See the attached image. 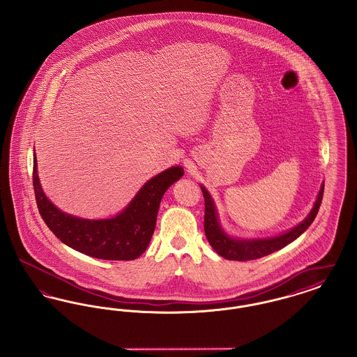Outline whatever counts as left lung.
I'll return each mask as SVG.
<instances>
[{
  "label": "left lung",
  "instance_id": "left-lung-1",
  "mask_svg": "<svg viewBox=\"0 0 357 357\" xmlns=\"http://www.w3.org/2000/svg\"><path fill=\"white\" fill-rule=\"evenodd\" d=\"M204 192V234L211 245V248L218 255L231 261H250L257 259L265 255H272L274 252L285 248L289 243H291L294 239L300 237L306 229L314 221L320 204L323 201L324 183L320 187V191L317 194L316 202L313 204L310 213L307 214L304 221L294 226L288 231L266 238H236L230 237L223 229H222L218 211L215 204L210 195V192L206 190L204 185H199Z\"/></svg>",
  "mask_w": 357,
  "mask_h": 357
}]
</instances>
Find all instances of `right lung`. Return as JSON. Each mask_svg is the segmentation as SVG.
<instances>
[{
  "instance_id": "add662e5",
  "label": "right lung",
  "mask_w": 357,
  "mask_h": 357,
  "mask_svg": "<svg viewBox=\"0 0 357 357\" xmlns=\"http://www.w3.org/2000/svg\"><path fill=\"white\" fill-rule=\"evenodd\" d=\"M174 166L147 181L123 211L107 220H85L61 211L43 191L33 156V188L38 211L52 233L69 248L85 255L130 261L143 255L151 241L159 204L167 188L183 176Z\"/></svg>"
}]
</instances>
